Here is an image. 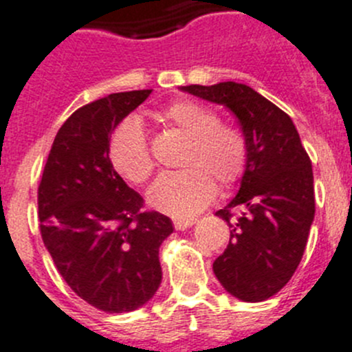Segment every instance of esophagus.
<instances>
[{"label": "esophagus", "mask_w": 352, "mask_h": 352, "mask_svg": "<svg viewBox=\"0 0 352 352\" xmlns=\"http://www.w3.org/2000/svg\"><path fill=\"white\" fill-rule=\"evenodd\" d=\"M196 224V219H173V226L179 231H184V229L191 228V226Z\"/></svg>", "instance_id": "obj_1"}]
</instances>
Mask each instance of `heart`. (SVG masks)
Listing matches in <instances>:
<instances>
[{"mask_svg": "<svg viewBox=\"0 0 352 352\" xmlns=\"http://www.w3.org/2000/svg\"><path fill=\"white\" fill-rule=\"evenodd\" d=\"M161 118L187 139L179 172L163 173L149 191V203L172 217H191L208 206L221 191H229L245 177L250 147L238 126L221 123V114L198 100H177ZM113 166L133 184H146L154 160L146 130L137 116H128L114 128L109 142Z\"/></svg>", "mask_w": 352, "mask_h": 352, "instance_id": "b5f03b06", "label": "heart"}]
</instances>
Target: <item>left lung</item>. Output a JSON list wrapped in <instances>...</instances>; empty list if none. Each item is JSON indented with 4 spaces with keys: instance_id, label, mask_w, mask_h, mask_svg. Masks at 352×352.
Here are the masks:
<instances>
[{
    "instance_id": "8db88e82",
    "label": "left lung",
    "mask_w": 352,
    "mask_h": 352,
    "mask_svg": "<svg viewBox=\"0 0 352 352\" xmlns=\"http://www.w3.org/2000/svg\"><path fill=\"white\" fill-rule=\"evenodd\" d=\"M182 90L231 109L248 140L239 192L217 212L231 238L213 272L239 300L262 302L290 281L307 245L316 212L309 154L292 118L254 88L224 81Z\"/></svg>"
}]
</instances>
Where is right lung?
<instances>
[{
	"label": "right lung",
	"mask_w": 352,
	"mask_h": 352,
	"mask_svg": "<svg viewBox=\"0 0 352 352\" xmlns=\"http://www.w3.org/2000/svg\"><path fill=\"white\" fill-rule=\"evenodd\" d=\"M153 90L111 94L71 114L38 186L39 231L65 283L106 313L146 304L161 283L160 246L172 221L144 210L109 157L111 133Z\"/></svg>",
	"instance_id": "right-lung-1"
}]
</instances>
